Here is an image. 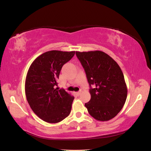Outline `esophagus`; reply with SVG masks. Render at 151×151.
I'll use <instances>...</instances> for the list:
<instances>
[{
  "instance_id": "esophagus-1",
  "label": "esophagus",
  "mask_w": 151,
  "mask_h": 151,
  "mask_svg": "<svg viewBox=\"0 0 151 151\" xmlns=\"http://www.w3.org/2000/svg\"><path fill=\"white\" fill-rule=\"evenodd\" d=\"M81 92H82V91H81H81H78V92H76V95H77L78 96H79L81 94Z\"/></svg>"
}]
</instances>
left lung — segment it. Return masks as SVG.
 <instances>
[{
	"label": "left lung",
	"instance_id": "obj_1",
	"mask_svg": "<svg viewBox=\"0 0 151 151\" xmlns=\"http://www.w3.org/2000/svg\"><path fill=\"white\" fill-rule=\"evenodd\" d=\"M76 55L84 69L90 86L91 99L85 103L88 113L99 121L113 119L122 109L128 94L120 67L101 51L76 52Z\"/></svg>",
	"mask_w": 151,
	"mask_h": 151
}]
</instances>
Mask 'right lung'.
Wrapping results in <instances>:
<instances>
[{"mask_svg":"<svg viewBox=\"0 0 151 151\" xmlns=\"http://www.w3.org/2000/svg\"><path fill=\"white\" fill-rule=\"evenodd\" d=\"M75 54V51L46 52L35 59L28 70L27 100L32 111L46 122H60L71 111L74 97L63 89L58 91L56 86L62 67Z\"/></svg>","mask_w":151,"mask_h":151,"instance_id":"1","label":"right lung"}]
</instances>
